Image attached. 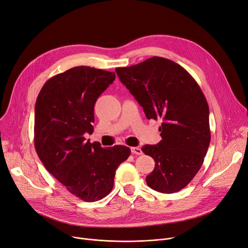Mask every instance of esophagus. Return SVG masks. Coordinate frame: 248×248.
Masks as SVG:
<instances>
[{
  "mask_svg": "<svg viewBox=\"0 0 248 248\" xmlns=\"http://www.w3.org/2000/svg\"><path fill=\"white\" fill-rule=\"evenodd\" d=\"M131 152L132 155H142V150L139 147H131Z\"/></svg>",
  "mask_w": 248,
  "mask_h": 248,
  "instance_id": "1",
  "label": "esophagus"
}]
</instances>
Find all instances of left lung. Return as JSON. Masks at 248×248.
Returning <instances> with one entry per match:
<instances>
[{
	"mask_svg": "<svg viewBox=\"0 0 248 248\" xmlns=\"http://www.w3.org/2000/svg\"><path fill=\"white\" fill-rule=\"evenodd\" d=\"M115 70L147 119L162 120L160 142L141 148L155 161L148 186L163 194L181 191L201 169L211 140L201 88L183 66L159 56Z\"/></svg>",
	"mask_w": 248,
	"mask_h": 248,
	"instance_id": "left-lung-1",
	"label": "left lung"
}]
</instances>
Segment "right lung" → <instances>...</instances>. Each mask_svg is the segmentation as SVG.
<instances>
[{
  "label": "right lung",
  "mask_w": 248,
  "mask_h": 248,
  "mask_svg": "<svg viewBox=\"0 0 248 248\" xmlns=\"http://www.w3.org/2000/svg\"><path fill=\"white\" fill-rule=\"evenodd\" d=\"M115 78L114 72L76 66L47 80L35 104L34 144L40 160L70 194L86 202L112 191L115 171L131 152L124 145L103 148L84 137L93 131L97 99Z\"/></svg>",
  "instance_id": "1"
}]
</instances>
